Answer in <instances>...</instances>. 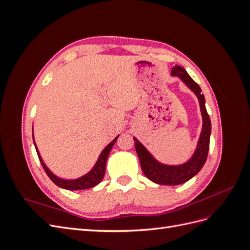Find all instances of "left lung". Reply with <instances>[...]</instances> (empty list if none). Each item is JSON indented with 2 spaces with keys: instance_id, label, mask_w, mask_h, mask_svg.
I'll return each mask as SVG.
<instances>
[{
  "instance_id": "1",
  "label": "left lung",
  "mask_w": 250,
  "mask_h": 250,
  "mask_svg": "<svg viewBox=\"0 0 250 250\" xmlns=\"http://www.w3.org/2000/svg\"><path fill=\"white\" fill-rule=\"evenodd\" d=\"M171 74L172 76L179 77L186 83L187 86L191 88L194 94L197 96L200 104L203 125L195 153L190 161L179 166H167L158 163L137 139H133L135 150H137L138 156L140 158L141 168L144 174L153 183L165 186H176L184 184L201 170L208 158L211 129L209 116L206 108V99H204L200 86L188 76V74L184 67L179 65L174 66Z\"/></svg>"
}]
</instances>
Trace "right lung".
I'll list each match as a JSON object with an SVG mask.
<instances>
[{
    "mask_svg": "<svg viewBox=\"0 0 250 250\" xmlns=\"http://www.w3.org/2000/svg\"><path fill=\"white\" fill-rule=\"evenodd\" d=\"M117 139H118V137L115 140H113L111 143H109L106 147H105V149L101 152L99 158H98V161H97L96 165L94 166V168L92 170H90L87 174H85L84 176H82V177L77 178V179H73V180L62 179V178H59L56 175H54V174H53L46 167V165H44V163L42 162L39 150H37V148H36L35 143H34V145H35L36 152H37V155H39V158H40V161L42 163V168H43L44 172L47 173V175L50 177V179L53 181V183H54L56 186H58L60 188H65V190H85V188H93V187L97 186L103 179L108 154L110 152L112 146L115 145Z\"/></svg>",
    "mask_w": 250,
    "mask_h": 250,
    "instance_id": "obj_1",
    "label": "right lung"
}]
</instances>
